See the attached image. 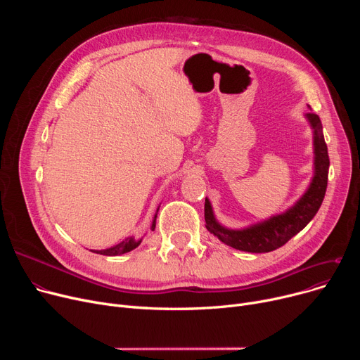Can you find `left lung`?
<instances>
[{
  "mask_svg": "<svg viewBox=\"0 0 360 360\" xmlns=\"http://www.w3.org/2000/svg\"><path fill=\"white\" fill-rule=\"evenodd\" d=\"M307 118L314 129L315 150V175L308 191L286 213L274 216L243 231H232L220 226L214 219L210 201L205 198L204 219L207 231L235 250L259 254L283 247L314 219L326 195L330 158L319 117L316 113L309 112L307 113Z\"/></svg>",
  "mask_w": 360,
  "mask_h": 360,
  "instance_id": "8db88e82",
  "label": "left lung"
}]
</instances>
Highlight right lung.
I'll list each match as a JSON object with an SVG mask.
<instances>
[{"label": "right lung", "instance_id": "1", "mask_svg": "<svg viewBox=\"0 0 360 360\" xmlns=\"http://www.w3.org/2000/svg\"><path fill=\"white\" fill-rule=\"evenodd\" d=\"M156 228V216H155V220L153 223H151V231H155ZM141 240H136L134 238H127L125 240H122L121 243L115 245V247H112L109 250H103V251H91V252H96V254H101V255H109V257H115V255H121V254H125V252H129L132 250H136L139 245H140Z\"/></svg>", "mask_w": 360, "mask_h": 360}]
</instances>
